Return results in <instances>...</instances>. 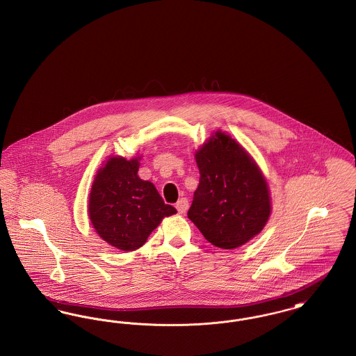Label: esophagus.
Masks as SVG:
<instances>
[{
	"instance_id": "obj_1",
	"label": "esophagus",
	"mask_w": 356,
	"mask_h": 356,
	"mask_svg": "<svg viewBox=\"0 0 356 356\" xmlns=\"http://www.w3.org/2000/svg\"><path fill=\"white\" fill-rule=\"evenodd\" d=\"M176 209L179 213H186V209H188V200L186 197H181L177 203H176Z\"/></svg>"
}]
</instances>
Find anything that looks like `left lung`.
<instances>
[{"instance_id":"obj_1","label":"left lung","mask_w":356,"mask_h":356,"mask_svg":"<svg viewBox=\"0 0 356 356\" xmlns=\"http://www.w3.org/2000/svg\"><path fill=\"white\" fill-rule=\"evenodd\" d=\"M199 186L188 218L215 247L232 250L257 235L271 213L267 181L229 136L218 132L196 153Z\"/></svg>"}]
</instances>
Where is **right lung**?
<instances>
[{
	"mask_svg": "<svg viewBox=\"0 0 356 356\" xmlns=\"http://www.w3.org/2000/svg\"><path fill=\"white\" fill-rule=\"evenodd\" d=\"M137 159H109L89 196V218L96 232L122 251L140 248L163 218L176 213L152 183L137 176Z\"/></svg>",
	"mask_w": 356,
	"mask_h": 356,
	"instance_id": "add662e5",
	"label": "right lung"
}]
</instances>
